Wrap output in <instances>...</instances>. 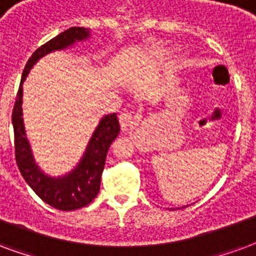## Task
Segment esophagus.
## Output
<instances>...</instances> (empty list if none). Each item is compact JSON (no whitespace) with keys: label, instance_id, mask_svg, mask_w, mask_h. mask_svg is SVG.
Wrapping results in <instances>:
<instances>
[{"label":"esophagus","instance_id":"1","mask_svg":"<svg viewBox=\"0 0 256 256\" xmlns=\"http://www.w3.org/2000/svg\"><path fill=\"white\" fill-rule=\"evenodd\" d=\"M135 124V117L128 113V112H124L120 114V126L122 130H128L130 126Z\"/></svg>","mask_w":256,"mask_h":256}]
</instances>
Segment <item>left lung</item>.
I'll list each match as a JSON object with an SVG mask.
<instances>
[{
	"label": "left lung",
	"mask_w": 256,
	"mask_h": 256,
	"mask_svg": "<svg viewBox=\"0 0 256 256\" xmlns=\"http://www.w3.org/2000/svg\"><path fill=\"white\" fill-rule=\"evenodd\" d=\"M182 207H184V206H182Z\"/></svg>",
	"instance_id": "obj_1"
}]
</instances>
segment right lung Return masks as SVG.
Instances as JSON below:
<instances>
[{
	"mask_svg": "<svg viewBox=\"0 0 256 256\" xmlns=\"http://www.w3.org/2000/svg\"><path fill=\"white\" fill-rule=\"evenodd\" d=\"M91 36L90 28L70 27L56 38L50 39L44 46L35 50L30 57L22 74V82L13 106L12 124L14 132V152L18 170L32 191L44 203L62 212H70L87 206L98 195L100 176L105 166L106 154L118 132L120 124L116 113L106 114L96 126L79 164L64 176H49L36 165L30 142L26 136L23 122V83L30 70L46 54L72 48L79 42H84Z\"/></svg>",
	"mask_w": 256,
	"mask_h": 256,
	"instance_id": "1",
	"label": "right lung"
}]
</instances>
